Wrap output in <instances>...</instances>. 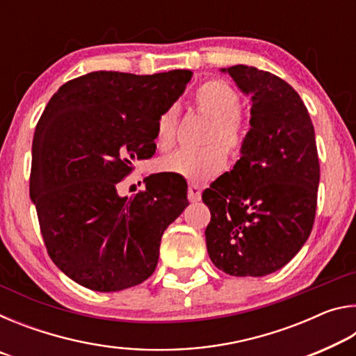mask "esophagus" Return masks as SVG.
Wrapping results in <instances>:
<instances>
[{
  "mask_svg": "<svg viewBox=\"0 0 356 356\" xmlns=\"http://www.w3.org/2000/svg\"><path fill=\"white\" fill-rule=\"evenodd\" d=\"M201 195H202V191H201L200 186L195 185V184L188 185V200H190L191 202L201 201Z\"/></svg>",
  "mask_w": 356,
  "mask_h": 356,
  "instance_id": "obj_1",
  "label": "esophagus"
}]
</instances>
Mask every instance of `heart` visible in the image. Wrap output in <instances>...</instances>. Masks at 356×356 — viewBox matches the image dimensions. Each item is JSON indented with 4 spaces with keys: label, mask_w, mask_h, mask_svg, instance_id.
I'll use <instances>...</instances> for the list:
<instances>
[{
    "label": "heart",
    "mask_w": 356,
    "mask_h": 356,
    "mask_svg": "<svg viewBox=\"0 0 356 356\" xmlns=\"http://www.w3.org/2000/svg\"><path fill=\"white\" fill-rule=\"evenodd\" d=\"M195 104L202 114L212 118L201 150H177L163 156L159 170L166 174L184 177L188 182L202 184L213 179L225 170L226 150L237 155L245 144V120L240 113V97L236 89L221 80H209L195 91ZM177 110L168 108L156 120L155 143L159 149L168 150L176 143Z\"/></svg>",
    "instance_id": "1"
}]
</instances>
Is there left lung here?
<instances>
[{
	"label": "left lung",
	"instance_id": "obj_1",
	"mask_svg": "<svg viewBox=\"0 0 356 356\" xmlns=\"http://www.w3.org/2000/svg\"><path fill=\"white\" fill-rule=\"evenodd\" d=\"M251 95L240 160L202 193L210 261L232 276L284 267L314 225L321 166L314 125L291 84L250 65L221 69Z\"/></svg>",
	"mask_w": 356,
	"mask_h": 356
}]
</instances>
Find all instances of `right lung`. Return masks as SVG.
I'll return each mask as SVG.
<instances>
[{"instance_id":"right-lung-1","label":"right lung","mask_w":356,"mask_h":356,"mask_svg":"<svg viewBox=\"0 0 356 356\" xmlns=\"http://www.w3.org/2000/svg\"><path fill=\"white\" fill-rule=\"evenodd\" d=\"M191 75L91 72L63 84L42 113L29 195L48 256L78 284L118 292L155 272L165 229L188 206L186 182L149 176L130 200L116 185L155 154L156 120Z\"/></svg>"}]
</instances>
